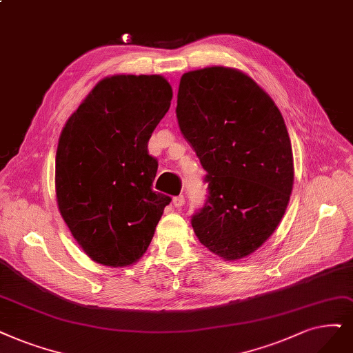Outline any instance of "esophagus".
I'll list each match as a JSON object with an SVG mask.
<instances>
[{"label":"esophagus","instance_id":"34e87169","mask_svg":"<svg viewBox=\"0 0 353 353\" xmlns=\"http://www.w3.org/2000/svg\"><path fill=\"white\" fill-rule=\"evenodd\" d=\"M173 205L176 206V208H181L185 205V196L183 194H179V196H174L173 198Z\"/></svg>","mask_w":353,"mask_h":353}]
</instances>
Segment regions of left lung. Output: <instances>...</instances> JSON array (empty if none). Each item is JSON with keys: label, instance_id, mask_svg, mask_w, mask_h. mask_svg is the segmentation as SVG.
Returning <instances> with one entry per match:
<instances>
[{"label": "left lung", "instance_id": "1", "mask_svg": "<svg viewBox=\"0 0 353 353\" xmlns=\"http://www.w3.org/2000/svg\"><path fill=\"white\" fill-rule=\"evenodd\" d=\"M176 114L206 172L208 199L192 216L194 234L224 260L252 254L276 230L294 185L279 109L247 74L208 67L181 75Z\"/></svg>", "mask_w": 353, "mask_h": 353}]
</instances>
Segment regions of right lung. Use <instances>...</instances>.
I'll use <instances>...</instances> for the list:
<instances>
[{
  "mask_svg": "<svg viewBox=\"0 0 353 353\" xmlns=\"http://www.w3.org/2000/svg\"><path fill=\"white\" fill-rule=\"evenodd\" d=\"M172 97L161 75L106 77L62 129L55 161L58 208L96 263L134 265L172 201L151 189L159 164L148 154Z\"/></svg>",
  "mask_w": 353,
  "mask_h": 353,
  "instance_id": "add662e5",
  "label": "right lung"
}]
</instances>
